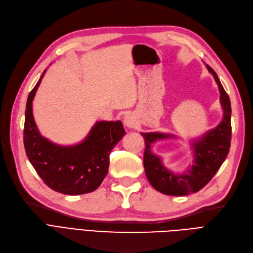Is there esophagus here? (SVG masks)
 Returning a JSON list of instances; mask_svg holds the SVG:
<instances>
[{"label": "esophagus", "mask_w": 253, "mask_h": 253, "mask_svg": "<svg viewBox=\"0 0 253 253\" xmlns=\"http://www.w3.org/2000/svg\"><path fill=\"white\" fill-rule=\"evenodd\" d=\"M123 122H124V125L127 126L128 128H135V126H136V121H135L134 117L130 114L126 115L124 117Z\"/></svg>", "instance_id": "34e87169"}]
</instances>
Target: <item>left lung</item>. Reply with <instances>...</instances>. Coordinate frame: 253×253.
Segmentation results:
<instances>
[{"label": "left lung", "mask_w": 253, "mask_h": 253, "mask_svg": "<svg viewBox=\"0 0 253 253\" xmlns=\"http://www.w3.org/2000/svg\"><path fill=\"white\" fill-rule=\"evenodd\" d=\"M207 68L212 74L219 86L220 102L224 115L221 123L216 128L193 141L194 164L190 169L181 174H175L168 170L163 165L161 157L151 151V146L156 141L175 137L174 135L161 132L141 133L146 144L144 153L146 176L153 188L165 195L184 196L200 191L218 172L229 152L231 139L230 100L216 72L208 64Z\"/></svg>", "instance_id": "1"}]
</instances>
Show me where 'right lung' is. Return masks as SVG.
I'll return each mask as SVG.
<instances>
[{"instance_id": "add662e5", "label": "right lung", "mask_w": 253, "mask_h": 253, "mask_svg": "<svg viewBox=\"0 0 253 253\" xmlns=\"http://www.w3.org/2000/svg\"><path fill=\"white\" fill-rule=\"evenodd\" d=\"M45 70L28 96L24 146L28 160L43 182L55 192L81 195L95 191L105 178L109 154L125 135L121 121H101L92 126L87 136L77 145L60 146L43 137L36 127L32 101Z\"/></svg>"}]
</instances>
